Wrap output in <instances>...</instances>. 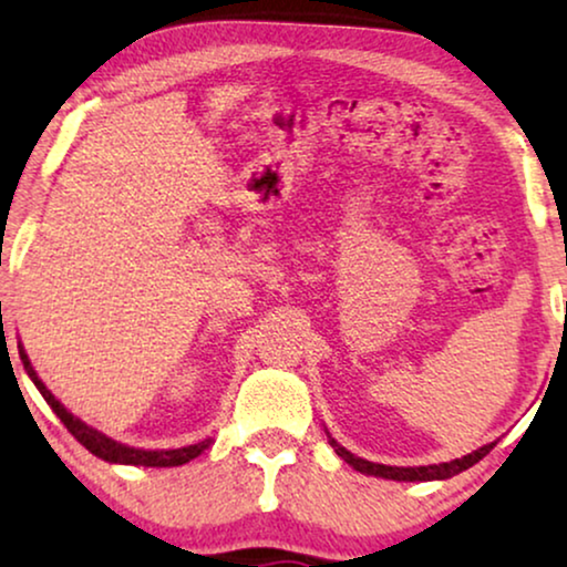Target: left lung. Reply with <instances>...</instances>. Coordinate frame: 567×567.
Listing matches in <instances>:
<instances>
[{"label": "left lung", "mask_w": 567, "mask_h": 567, "mask_svg": "<svg viewBox=\"0 0 567 567\" xmlns=\"http://www.w3.org/2000/svg\"><path fill=\"white\" fill-rule=\"evenodd\" d=\"M329 442L333 444V450H337V454L341 460H347L349 465H352L354 470H360V473H367V475H378V477H388V481H444V477H452L462 473V470L473 467L475 462H481L485 454H488L493 446H496V442L493 444H485L481 446V450H475L473 454H465L462 460H452V462H440V465H426V467H390V465H378V462H367L362 457H354L352 452H347L344 446L337 444L329 436Z\"/></svg>", "instance_id": "1"}]
</instances>
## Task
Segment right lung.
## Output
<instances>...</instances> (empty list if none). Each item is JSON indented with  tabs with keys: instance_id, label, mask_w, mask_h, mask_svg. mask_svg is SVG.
I'll return each instance as SVG.
<instances>
[{
	"instance_id": "1",
	"label": "right lung",
	"mask_w": 567,
	"mask_h": 567,
	"mask_svg": "<svg viewBox=\"0 0 567 567\" xmlns=\"http://www.w3.org/2000/svg\"><path fill=\"white\" fill-rule=\"evenodd\" d=\"M20 360L25 364V370L30 378H33L35 388L41 390V395L45 398V403L51 405L55 416L63 421V426L69 429L71 434H74V440L79 444H84L86 450L92 454H97L100 460H107V462H121V465H143V467H174V465H185V462L195 460L197 454H203L207 446H210V436L197 444H189V446H179V450H133V446H125V444H117L115 440H110V436L100 434L97 429L86 426L84 421H79L76 416H71V413L63 409V405L55 401L51 395V390H48L41 380H38V374L33 370V364H30L28 354L22 352L20 347Z\"/></svg>"
}]
</instances>
